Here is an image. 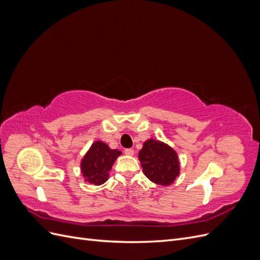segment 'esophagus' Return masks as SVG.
Segmentation results:
<instances>
[{"label": "esophagus", "instance_id": "34e87169", "mask_svg": "<svg viewBox=\"0 0 260 260\" xmlns=\"http://www.w3.org/2000/svg\"><path fill=\"white\" fill-rule=\"evenodd\" d=\"M124 154L128 155V156H132L133 154H135V151H133L132 148H124Z\"/></svg>", "mask_w": 260, "mask_h": 260}]
</instances>
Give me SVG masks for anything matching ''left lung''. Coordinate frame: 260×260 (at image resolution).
Wrapping results in <instances>:
<instances>
[{
  "instance_id": "8db88e82",
  "label": "left lung",
  "mask_w": 260,
  "mask_h": 260,
  "mask_svg": "<svg viewBox=\"0 0 260 260\" xmlns=\"http://www.w3.org/2000/svg\"><path fill=\"white\" fill-rule=\"evenodd\" d=\"M139 159L144 175L156 184L169 185L179 175L177 153L162 142L146 141L139 153Z\"/></svg>"
}]
</instances>
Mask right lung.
<instances>
[{
	"instance_id": "add662e5",
	"label": "right lung",
	"mask_w": 260,
	"mask_h": 260,
	"mask_svg": "<svg viewBox=\"0 0 260 260\" xmlns=\"http://www.w3.org/2000/svg\"><path fill=\"white\" fill-rule=\"evenodd\" d=\"M120 154V151L109 148L101 141L93 143L81 161V171L85 181L95 185L103 184L108 179V172L116 158Z\"/></svg>"
}]
</instances>
